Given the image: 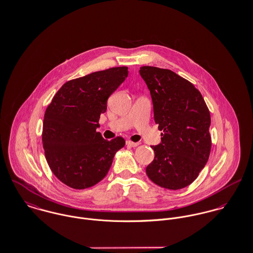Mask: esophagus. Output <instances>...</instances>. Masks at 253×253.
Segmentation results:
<instances>
[{
	"mask_svg": "<svg viewBox=\"0 0 253 253\" xmlns=\"http://www.w3.org/2000/svg\"><path fill=\"white\" fill-rule=\"evenodd\" d=\"M126 145L127 146H130V147H137L139 143L138 142H132V141H129V140H127L126 141Z\"/></svg>",
	"mask_w": 253,
	"mask_h": 253,
	"instance_id": "obj_1",
	"label": "esophagus"
}]
</instances>
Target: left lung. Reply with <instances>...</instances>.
<instances>
[{
  "mask_svg": "<svg viewBox=\"0 0 253 253\" xmlns=\"http://www.w3.org/2000/svg\"><path fill=\"white\" fill-rule=\"evenodd\" d=\"M139 73L151 93L155 122L163 130L162 142L151 146L155 158L146 173L163 188H185L210 158V110L194 84L171 70L143 66Z\"/></svg>",
  "mask_w": 253,
  "mask_h": 253,
  "instance_id": "left-lung-1",
  "label": "left lung"
}]
</instances>
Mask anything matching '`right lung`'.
<instances>
[{"mask_svg": "<svg viewBox=\"0 0 253 253\" xmlns=\"http://www.w3.org/2000/svg\"><path fill=\"white\" fill-rule=\"evenodd\" d=\"M128 75L127 67L91 73L65 83L44 113L42 147L53 174L73 189L89 188L108 173L117 151L126 141H107L100 132V114L109 96Z\"/></svg>", "mask_w": 253, "mask_h": 253, "instance_id": "1", "label": "right lung"}]
</instances>
